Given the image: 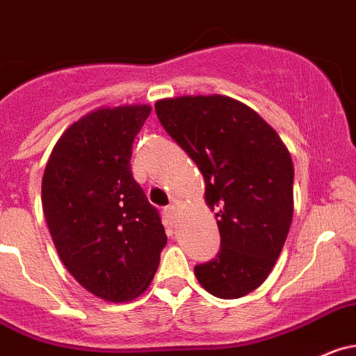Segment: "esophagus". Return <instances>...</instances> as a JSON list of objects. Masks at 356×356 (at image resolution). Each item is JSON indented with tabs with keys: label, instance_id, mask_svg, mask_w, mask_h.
I'll return each mask as SVG.
<instances>
[{
	"label": "esophagus",
	"instance_id": "obj_1",
	"mask_svg": "<svg viewBox=\"0 0 356 356\" xmlns=\"http://www.w3.org/2000/svg\"><path fill=\"white\" fill-rule=\"evenodd\" d=\"M176 213H178V206H176V204H171V206H168V208H165V215L171 216V218H175Z\"/></svg>",
	"mask_w": 356,
	"mask_h": 356
}]
</instances>
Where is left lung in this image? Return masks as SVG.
I'll return each instance as SVG.
<instances>
[{"label": "left lung", "mask_w": 356, "mask_h": 356, "mask_svg": "<svg viewBox=\"0 0 356 356\" xmlns=\"http://www.w3.org/2000/svg\"><path fill=\"white\" fill-rule=\"evenodd\" d=\"M155 111L204 176L206 204L218 223V255L194 267L199 285L220 299L246 296L266 282L289 236V148L255 110L222 94L159 99Z\"/></svg>", "instance_id": "1"}]
</instances>
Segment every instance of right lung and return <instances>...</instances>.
Masks as SVG:
<instances>
[{
	"mask_svg": "<svg viewBox=\"0 0 356 356\" xmlns=\"http://www.w3.org/2000/svg\"><path fill=\"white\" fill-rule=\"evenodd\" d=\"M150 104L101 106L57 140L42 180L47 225L71 276L106 302L148 289L168 236L131 171Z\"/></svg>",
	"mask_w": 356,
	"mask_h": 356,
	"instance_id": "1",
	"label": "right lung"
}]
</instances>
